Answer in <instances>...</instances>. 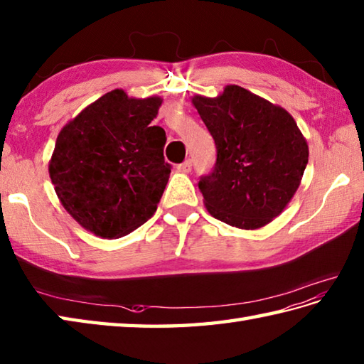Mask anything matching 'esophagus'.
<instances>
[{"label":"esophagus","mask_w":364,"mask_h":364,"mask_svg":"<svg viewBox=\"0 0 364 364\" xmlns=\"http://www.w3.org/2000/svg\"><path fill=\"white\" fill-rule=\"evenodd\" d=\"M177 171L181 173H190L191 171V160H185L181 165H177Z\"/></svg>","instance_id":"obj_1"}]
</instances>
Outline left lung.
<instances>
[{
  "mask_svg": "<svg viewBox=\"0 0 364 364\" xmlns=\"http://www.w3.org/2000/svg\"><path fill=\"white\" fill-rule=\"evenodd\" d=\"M191 102L217 146L213 171L198 183L205 209L240 229L269 225L295 195L308 163L294 117L237 85Z\"/></svg>",
  "mask_w": 364,
  "mask_h": 364,
  "instance_id": "8db88e82",
  "label": "left lung"
}]
</instances>
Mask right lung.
<instances>
[{
	"instance_id": "right-lung-1",
	"label": "right lung",
	"mask_w": 364,
	"mask_h": 364,
	"mask_svg": "<svg viewBox=\"0 0 364 364\" xmlns=\"http://www.w3.org/2000/svg\"><path fill=\"white\" fill-rule=\"evenodd\" d=\"M161 99L107 92L64 125L48 173L63 207L103 239L144 225L165 190L171 165L163 157L166 133L151 125Z\"/></svg>"
}]
</instances>
